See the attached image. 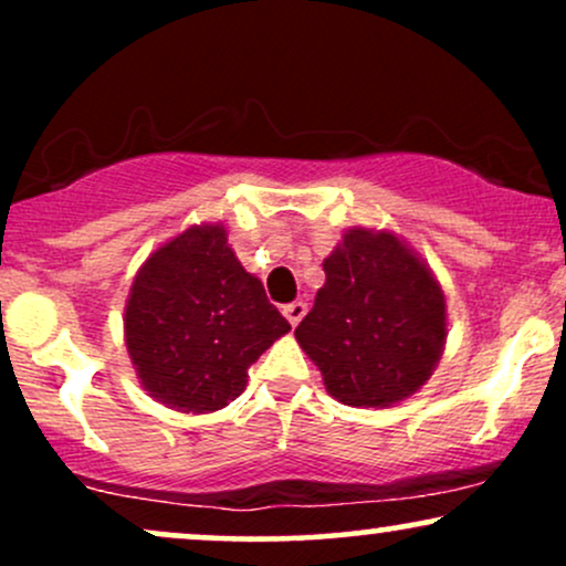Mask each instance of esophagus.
<instances>
[{"mask_svg": "<svg viewBox=\"0 0 566 566\" xmlns=\"http://www.w3.org/2000/svg\"><path fill=\"white\" fill-rule=\"evenodd\" d=\"M282 314L287 316V322L292 324V327H297L301 324V319L305 316V303L303 301H292L282 308Z\"/></svg>", "mask_w": 566, "mask_h": 566, "instance_id": "obj_1", "label": "esophagus"}]
</instances>
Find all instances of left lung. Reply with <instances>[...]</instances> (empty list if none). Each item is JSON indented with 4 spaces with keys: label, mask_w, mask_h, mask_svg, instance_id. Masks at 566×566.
I'll list each match as a JSON object with an SVG mask.
<instances>
[{
    "label": "left lung",
    "mask_w": 566,
    "mask_h": 566,
    "mask_svg": "<svg viewBox=\"0 0 566 566\" xmlns=\"http://www.w3.org/2000/svg\"><path fill=\"white\" fill-rule=\"evenodd\" d=\"M324 287L295 337L333 399L391 407L418 391L447 343L433 271L391 231L348 229L324 258Z\"/></svg>",
    "instance_id": "left-lung-1"
}]
</instances>
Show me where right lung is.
<instances>
[{
    "instance_id": "add662e5",
    "label": "right lung",
    "mask_w": 566,
    "mask_h": 566,
    "mask_svg": "<svg viewBox=\"0 0 566 566\" xmlns=\"http://www.w3.org/2000/svg\"><path fill=\"white\" fill-rule=\"evenodd\" d=\"M290 324L247 274L220 223L191 226L148 255L125 305L127 354L140 386L178 412H216Z\"/></svg>"
}]
</instances>
